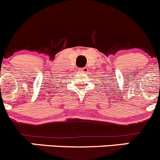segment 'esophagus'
<instances>
[{"mask_svg":"<svg viewBox=\"0 0 160 160\" xmlns=\"http://www.w3.org/2000/svg\"><path fill=\"white\" fill-rule=\"evenodd\" d=\"M79 71L82 72H88V68H86V67L82 68L79 69Z\"/></svg>","mask_w":160,"mask_h":160,"instance_id":"34e87169","label":"esophagus"}]
</instances>
